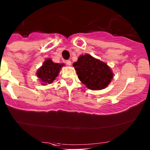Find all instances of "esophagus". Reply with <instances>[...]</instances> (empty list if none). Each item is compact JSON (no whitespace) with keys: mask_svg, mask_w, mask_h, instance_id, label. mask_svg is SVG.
I'll use <instances>...</instances> for the list:
<instances>
[{"mask_svg":"<svg viewBox=\"0 0 150 150\" xmlns=\"http://www.w3.org/2000/svg\"><path fill=\"white\" fill-rule=\"evenodd\" d=\"M66 64H67L68 66H71V62L70 60H67L66 61Z\"/></svg>","mask_w":150,"mask_h":150,"instance_id":"esophagus-1","label":"esophagus"}]
</instances>
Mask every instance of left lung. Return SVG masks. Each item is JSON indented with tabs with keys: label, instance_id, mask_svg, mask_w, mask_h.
<instances>
[{
	"label": "left lung",
	"instance_id": "8db88e82",
	"mask_svg": "<svg viewBox=\"0 0 150 150\" xmlns=\"http://www.w3.org/2000/svg\"><path fill=\"white\" fill-rule=\"evenodd\" d=\"M73 66L79 80L88 89L100 90L106 88L113 78V73L106 62L90 54L81 55Z\"/></svg>",
	"mask_w": 150,
	"mask_h": 150
}]
</instances>
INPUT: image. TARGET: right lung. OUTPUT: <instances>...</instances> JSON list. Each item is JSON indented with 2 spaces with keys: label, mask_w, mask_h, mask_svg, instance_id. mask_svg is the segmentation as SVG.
<instances>
[{
  "label": "right lung",
  "mask_w": 150,
  "mask_h": 150,
  "mask_svg": "<svg viewBox=\"0 0 150 150\" xmlns=\"http://www.w3.org/2000/svg\"><path fill=\"white\" fill-rule=\"evenodd\" d=\"M64 64L53 62L51 58L46 59L42 65L38 69L36 75L42 85L51 84L56 79Z\"/></svg>",
  "instance_id": "1"
}]
</instances>
